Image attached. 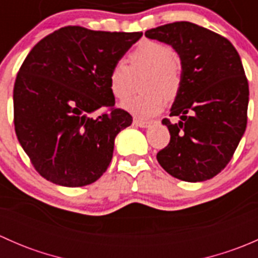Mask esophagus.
Wrapping results in <instances>:
<instances>
[{
  "instance_id": "1",
  "label": "esophagus",
  "mask_w": 258,
  "mask_h": 258,
  "mask_svg": "<svg viewBox=\"0 0 258 258\" xmlns=\"http://www.w3.org/2000/svg\"><path fill=\"white\" fill-rule=\"evenodd\" d=\"M151 124V122L148 121H142V119H134V126L141 127V128H146Z\"/></svg>"
}]
</instances>
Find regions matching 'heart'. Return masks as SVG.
I'll return each instance as SVG.
<instances>
[{
    "label": "heart",
    "instance_id": "obj_1",
    "mask_svg": "<svg viewBox=\"0 0 258 258\" xmlns=\"http://www.w3.org/2000/svg\"><path fill=\"white\" fill-rule=\"evenodd\" d=\"M140 80V93L122 103V108L139 118L158 114L178 96L182 87V67L170 45L158 41L140 42L127 56V66L117 62L108 75L111 93L117 100H126L134 91V77Z\"/></svg>",
    "mask_w": 258,
    "mask_h": 258
}]
</instances>
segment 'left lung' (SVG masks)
<instances>
[{
    "instance_id": "left-lung-1",
    "label": "left lung",
    "mask_w": 258,
    "mask_h": 258,
    "mask_svg": "<svg viewBox=\"0 0 258 258\" xmlns=\"http://www.w3.org/2000/svg\"><path fill=\"white\" fill-rule=\"evenodd\" d=\"M145 36L171 45L182 67V87L163 118L170 144L157 153L163 170L187 182L215 177L227 166L244 134L248 82L240 54L223 36L195 23L173 22Z\"/></svg>"
}]
</instances>
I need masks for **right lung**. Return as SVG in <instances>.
I'll list each match as a JSON object with an SVG mask.
<instances>
[{
	"label": "right lung",
	"instance_id": "1",
	"mask_svg": "<svg viewBox=\"0 0 258 258\" xmlns=\"http://www.w3.org/2000/svg\"><path fill=\"white\" fill-rule=\"evenodd\" d=\"M141 36L67 26L27 54L14 87L15 131L43 178L81 187L106 172L117 134L132 123L114 107L108 75ZM100 108L106 111L89 116Z\"/></svg>",
	"mask_w": 258,
	"mask_h": 258
}]
</instances>
